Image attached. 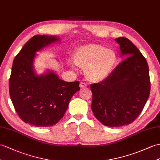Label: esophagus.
I'll list each match as a JSON object with an SVG mask.
<instances>
[{
    "label": "esophagus",
    "instance_id": "1",
    "mask_svg": "<svg viewBox=\"0 0 160 160\" xmlns=\"http://www.w3.org/2000/svg\"><path fill=\"white\" fill-rule=\"evenodd\" d=\"M87 87V84L85 82H81L80 83V88H86Z\"/></svg>",
    "mask_w": 160,
    "mask_h": 160
}]
</instances>
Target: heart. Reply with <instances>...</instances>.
<instances>
[{
    "instance_id": "1",
    "label": "heart",
    "mask_w": 160,
    "mask_h": 160,
    "mask_svg": "<svg viewBox=\"0 0 160 160\" xmlns=\"http://www.w3.org/2000/svg\"><path fill=\"white\" fill-rule=\"evenodd\" d=\"M72 58L77 66L85 68V77L93 83L106 79L117 62V55L113 50L105 49L98 44L79 47L74 52Z\"/></svg>"
}]
</instances>
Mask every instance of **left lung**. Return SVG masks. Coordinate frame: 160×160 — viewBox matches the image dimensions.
<instances>
[{
  "label": "left lung",
  "instance_id": "1",
  "mask_svg": "<svg viewBox=\"0 0 160 160\" xmlns=\"http://www.w3.org/2000/svg\"><path fill=\"white\" fill-rule=\"evenodd\" d=\"M115 40L127 58L104 80L90 85L93 113L103 125L109 127L133 122L145 107L151 89L145 58L127 38Z\"/></svg>",
  "mask_w": 160,
  "mask_h": 160
}]
</instances>
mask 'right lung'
I'll use <instances>...</instances> for the list:
<instances>
[{
	"label": "right lung",
	"instance_id": "1",
	"mask_svg": "<svg viewBox=\"0 0 160 160\" xmlns=\"http://www.w3.org/2000/svg\"><path fill=\"white\" fill-rule=\"evenodd\" d=\"M58 40L53 36L35 35L13 62L9 82L10 98L23 122L37 127L56 124L63 118L72 96L80 89L78 81L66 82L52 72L41 76L34 72L36 52Z\"/></svg>",
	"mask_w": 160,
	"mask_h": 160
}]
</instances>
